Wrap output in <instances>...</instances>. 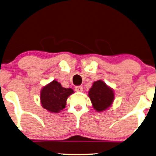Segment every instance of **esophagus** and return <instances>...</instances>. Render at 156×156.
I'll list each match as a JSON object with an SVG mask.
<instances>
[{
    "label": "esophagus",
    "mask_w": 156,
    "mask_h": 156,
    "mask_svg": "<svg viewBox=\"0 0 156 156\" xmlns=\"http://www.w3.org/2000/svg\"><path fill=\"white\" fill-rule=\"evenodd\" d=\"M75 90H76V91L77 92H82L83 91V87L82 86H77L75 87Z\"/></svg>",
    "instance_id": "obj_1"
}]
</instances>
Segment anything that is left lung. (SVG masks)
I'll use <instances>...</instances> for the list:
<instances>
[{"label":"left lung","instance_id":"1","mask_svg":"<svg viewBox=\"0 0 156 156\" xmlns=\"http://www.w3.org/2000/svg\"><path fill=\"white\" fill-rule=\"evenodd\" d=\"M93 107L97 112H103L110 107L114 98V90L104 81L94 82L88 91Z\"/></svg>","mask_w":156,"mask_h":156}]
</instances>
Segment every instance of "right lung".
<instances>
[{"label":"right lung","instance_id":"1","mask_svg":"<svg viewBox=\"0 0 156 156\" xmlns=\"http://www.w3.org/2000/svg\"><path fill=\"white\" fill-rule=\"evenodd\" d=\"M73 92L72 88H63L60 83L52 80L41 90L42 107L52 113H58L66 108L67 98Z\"/></svg>","mask_w":156,"mask_h":156}]
</instances>
